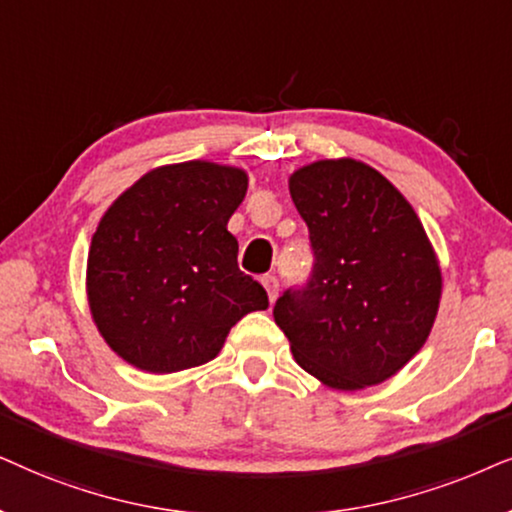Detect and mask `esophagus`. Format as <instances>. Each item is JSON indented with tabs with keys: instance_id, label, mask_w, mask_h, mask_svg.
Listing matches in <instances>:
<instances>
[{
	"instance_id": "obj_1",
	"label": "esophagus",
	"mask_w": 512,
	"mask_h": 512,
	"mask_svg": "<svg viewBox=\"0 0 512 512\" xmlns=\"http://www.w3.org/2000/svg\"><path fill=\"white\" fill-rule=\"evenodd\" d=\"M262 285H264V288H267L269 302H276V297H278V278L276 276H264L262 278Z\"/></svg>"
}]
</instances>
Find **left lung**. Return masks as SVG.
I'll return each instance as SVG.
<instances>
[{
  "label": "left lung",
  "mask_w": 512,
  "mask_h": 512,
  "mask_svg": "<svg viewBox=\"0 0 512 512\" xmlns=\"http://www.w3.org/2000/svg\"><path fill=\"white\" fill-rule=\"evenodd\" d=\"M290 196L313 264L276 299V325L323 384H381L424 346L438 313L442 278L426 231L384 175L353 159L299 168Z\"/></svg>",
  "instance_id": "left-lung-1"
}]
</instances>
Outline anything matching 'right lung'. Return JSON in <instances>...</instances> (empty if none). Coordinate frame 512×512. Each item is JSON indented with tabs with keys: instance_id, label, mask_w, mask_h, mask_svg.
<instances>
[{
	"instance_id": "1",
	"label": "right lung",
	"mask_w": 512,
	"mask_h": 512,
	"mask_svg": "<svg viewBox=\"0 0 512 512\" xmlns=\"http://www.w3.org/2000/svg\"><path fill=\"white\" fill-rule=\"evenodd\" d=\"M243 170L208 161L156 168L126 189L88 250V304L126 363L168 374L213 360L267 290L238 269L227 231L241 206Z\"/></svg>"
}]
</instances>
